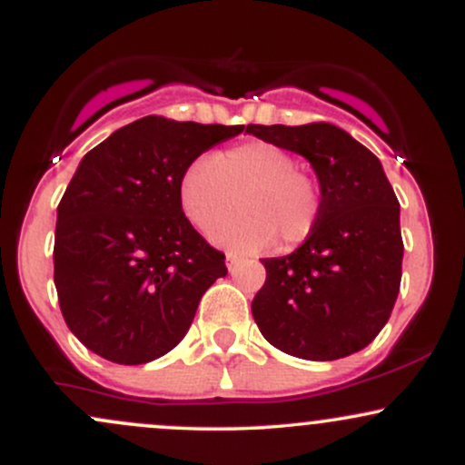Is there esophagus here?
I'll use <instances>...</instances> for the list:
<instances>
[{"label": "esophagus", "instance_id": "esophagus-1", "mask_svg": "<svg viewBox=\"0 0 465 465\" xmlns=\"http://www.w3.org/2000/svg\"><path fill=\"white\" fill-rule=\"evenodd\" d=\"M242 262V258H240V255H236V253H227V269L229 271H233L236 269V266Z\"/></svg>", "mask_w": 465, "mask_h": 465}]
</instances>
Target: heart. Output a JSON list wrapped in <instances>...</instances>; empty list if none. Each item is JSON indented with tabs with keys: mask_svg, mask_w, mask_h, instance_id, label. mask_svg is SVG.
<instances>
[{
	"mask_svg": "<svg viewBox=\"0 0 465 465\" xmlns=\"http://www.w3.org/2000/svg\"><path fill=\"white\" fill-rule=\"evenodd\" d=\"M177 194L183 214L199 229L214 225L238 200L241 212L212 229V240L233 251H262L275 238L282 249L300 247L323 214L317 177L300 168L284 146L264 140L233 143L214 162H190L179 177Z\"/></svg>",
	"mask_w": 465,
	"mask_h": 465,
	"instance_id": "b5f03b06",
	"label": "heart"
}]
</instances>
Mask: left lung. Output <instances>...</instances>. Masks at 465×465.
I'll use <instances>...</instances> for the list:
<instances>
[{
    "mask_svg": "<svg viewBox=\"0 0 465 465\" xmlns=\"http://www.w3.org/2000/svg\"><path fill=\"white\" fill-rule=\"evenodd\" d=\"M247 133L300 153L323 192L319 227L284 258H264L251 302L271 345L306 361H336L385 328L402 280L400 203L381 162L343 129L249 124Z\"/></svg>",
    "mask_w": 465,
    "mask_h": 465,
    "instance_id": "8db88e82",
    "label": "left lung"
}]
</instances>
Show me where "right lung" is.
<instances>
[{"mask_svg": "<svg viewBox=\"0 0 465 465\" xmlns=\"http://www.w3.org/2000/svg\"><path fill=\"white\" fill-rule=\"evenodd\" d=\"M242 131L148 115L84 154L58 203L54 233L58 303L84 348L142 365L183 339L227 266L181 210L179 177Z\"/></svg>", "mask_w": 465, "mask_h": 465, "instance_id": "obj_1", "label": "right lung"}]
</instances>
